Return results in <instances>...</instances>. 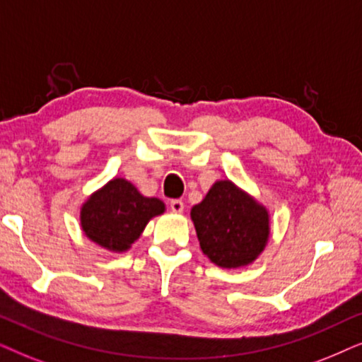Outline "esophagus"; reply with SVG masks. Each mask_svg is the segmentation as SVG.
Instances as JSON below:
<instances>
[{
    "instance_id": "1",
    "label": "esophagus",
    "mask_w": 362,
    "mask_h": 362,
    "mask_svg": "<svg viewBox=\"0 0 362 362\" xmlns=\"http://www.w3.org/2000/svg\"><path fill=\"white\" fill-rule=\"evenodd\" d=\"M184 202L182 200H178V199H175V200H170V210L173 211V214H182V211H184Z\"/></svg>"
}]
</instances>
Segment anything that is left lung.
<instances>
[{
    "mask_svg": "<svg viewBox=\"0 0 362 362\" xmlns=\"http://www.w3.org/2000/svg\"><path fill=\"white\" fill-rule=\"evenodd\" d=\"M190 216L202 252L220 268L248 267L268 243L267 206L231 180H216Z\"/></svg>",
    "mask_w": 362,
    "mask_h": 362,
    "instance_id": "8db88e82",
    "label": "left lung"
}]
</instances>
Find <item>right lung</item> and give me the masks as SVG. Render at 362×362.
Masks as SVG:
<instances>
[{"instance_id":"right-lung-1","label":"right lung","mask_w":362,"mask_h":362,"mask_svg":"<svg viewBox=\"0 0 362 362\" xmlns=\"http://www.w3.org/2000/svg\"><path fill=\"white\" fill-rule=\"evenodd\" d=\"M165 204L144 197L125 178H112L81 206V228L90 242L122 253L141 237L151 218L162 215Z\"/></svg>"}]
</instances>
